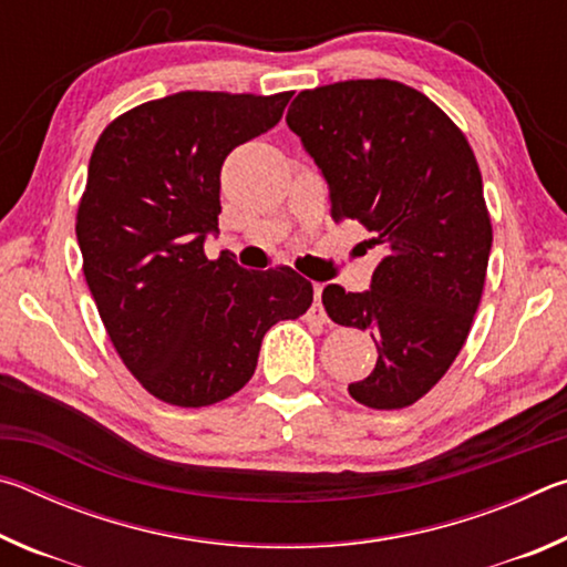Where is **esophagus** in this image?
Here are the masks:
<instances>
[{"instance_id":"obj_1","label":"esophagus","mask_w":567,"mask_h":567,"mask_svg":"<svg viewBox=\"0 0 567 567\" xmlns=\"http://www.w3.org/2000/svg\"><path fill=\"white\" fill-rule=\"evenodd\" d=\"M320 295H322V285H315V305L307 312V318L318 320V322H328V315H324V307L320 305Z\"/></svg>"}]
</instances>
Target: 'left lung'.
<instances>
[{
  "label": "left lung",
  "instance_id": "8db88e82",
  "mask_svg": "<svg viewBox=\"0 0 567 567\" xmlns=\"http://www.w3.org/2000/svg\"><path fill=\"white\" fill-rule=\"evenodd\" d=\"M287 127L328 182L334 223L354 219L382 249L370 290H322L332 322L370 330L380 352L350 395L408 408L455 362L483 297L493 227L473 150L435 102L392 80L305 90Z\"/></svg>",
  "mask_w": 567,
  "mask_h": 567
}]
</instances>
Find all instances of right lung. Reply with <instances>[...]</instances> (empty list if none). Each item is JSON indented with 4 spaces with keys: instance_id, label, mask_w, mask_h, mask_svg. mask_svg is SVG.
Wrapping results in <instances>:
<instances>
[{
    "instance_id": "obj_1",
    "label": "right lung",
    "mask_w": 567,
    "mask_h": 567,
    "mask_svg": "<svg viewBox=\"0 0 567 567\" xmlns=\"http://www.w3.org/2000/svg\"><path fill=\"white\" fill-rule=\"evenodd\" d=\"M292 92H177L107 124L76 209L82 270L114 350L150 395L205 408L255 375L265 332L312 305L292 267L207 260L225 157L280 122Z\"/></svg>"
}]
</instances>
